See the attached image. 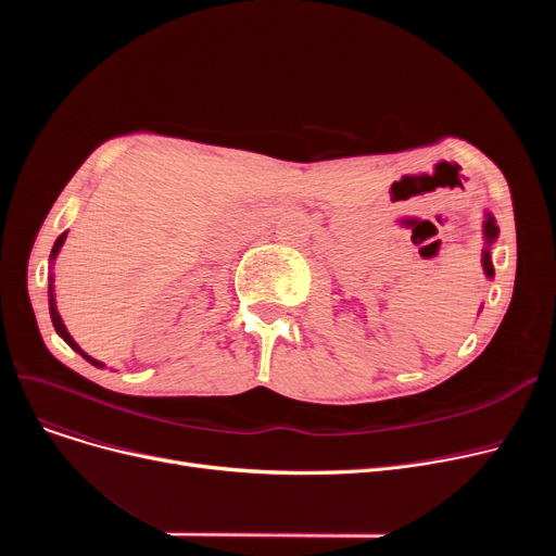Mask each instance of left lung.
I'll list each match as a JSON object with an SVG mask.
<instances>
[{
    "label": "left lung",
    "instance_id": "8db88e82",
    "mask_svg": "<svg viewBox=\"0 0 556 556\" xmlns=\"http://www.w3.org/2000/svg\"><path fill=\"white\" fill-rule=\"evenodd\" d=\"M484 239H486V243H493L495 239H498V225H495L491 214H486V220H484ZM482 266H484L486 277H493V266H491L489 250H484V254H482Z\"/></svg>",
    "mask_w": 556,
    "mask_h": 556
}]
</instances>
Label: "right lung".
I'll use <instances>...</instances> for the list:
<instances>
[{"instance_id":"right-lung-1","label":"right lung","mask_w":556,"mask_h":556,"mask_svg":"<svg viewBox=\"0 0 556 556\" xmlns=\"http://www.w3.org/2000/svg\"><path fill=\"white\" fill-rule=\"evenodd\" d=\"M65 239H67V231H63L61 237L55 239V243H53V250H51V258H55V254H58V250L63 248V243H65ZM49 313H51V323H53V327H55V331H58V336H61L74 352H78L87 363H92V365H97V367H103V363H99V361H94V358H90L87 356L83 349L74 342V338L67 333V329H65V325H63V319H61V315H58V308H55V300H53V277H49Z\"/></svg>"}]
</instances>
